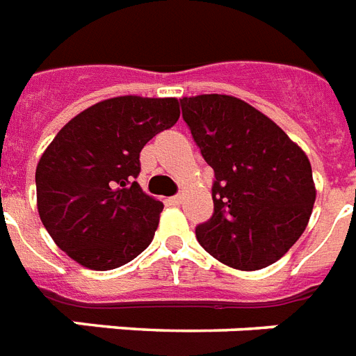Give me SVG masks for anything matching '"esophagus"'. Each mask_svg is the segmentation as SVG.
Wrapping results in <instances>:
<instances>
[{"instance_id":"obj_1","label":"esophagus","mask_w":356,"mask_h":356,"mask_svg":"<svg viewBox=\"0 0 356 356\" xmlns=\"http://www.w3.org/2000/svg\"><path fill=\"white\" fill-rule=\"evenodd\" d=\"M167 202H169V206H180V204H181V196L180 195L170 196V198Z\"/></svg>"}]
</instances>
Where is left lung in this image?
I'll return each mask as SVG.
<instances>
[{
  "instance_id": "1",
  "label": "left lung",
  "mask_w": 356,
  "mask_h": 356,
  "mask_svg": "<svg viewBox=\"0 0 356 356\" xmlns=\"http://www.w3.org/2000/svg\"><path fill=\"white\" fill-rule=\"evenodd\" d=\"M181 115L215 170L213 217L196 227L207 254L237 270H261L305 232L316 187L311 161L248 102L220 93L184 97Z\"/></svg>"
}]
</instances>
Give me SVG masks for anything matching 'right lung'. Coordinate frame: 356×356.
<instances>
[{
  "label": "right lung",
  "instance_id": "obj_1",
  "mask_svg": "<svg viewBox=\"0 0 356 356\" xmlns=\"http://www.w3.org/2000/svg\"><path fill=\"white\" fill-rule=\"evenodd\" d=\"M180 118L175 97L121 95L65 123L36 165V206L62 252L90 270H113L154 238L163 204L136 181L139 152Z\"/></svg>",
  "mask_w": 356,
  "mask_h": 356
}]
</instances>
